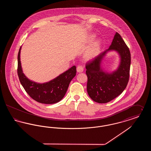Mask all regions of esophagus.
<instances>
[{"instance_id":"1","label":"esophagus","mask_w":151,"mask_h":151,"mask_svg":"<svg viewBox=\"0 0 151 151\" xmlns=\"http://www.w3.org/2000/svg\"><path fill=\"white\" fill-rule=\"evenodd\" d=\"M76 70H77V72L81 73V72H83V71H84V68H83L81 65H78V66L77 67Z\"/></svg>"}]
</instances>
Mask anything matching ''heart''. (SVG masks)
Returning <instances> with one entry per match:
<instances>
[{
  "mask_svg": "<svg viewBox=\"0 0 151 151\" xmlns=\"http://www.w3.org/2000/svg\"><path fill=\"white\" fill-rule=\"evenodd\" d=\"M96 36L93 34L89 36L88 41L91 42L95 38ZM102 47V43L100 40L97 39L89 45L86 50L83 54V58L86 60H92L98 57L100 54L101 51Z\"/></svg>",
  "mask_w": 151,
  "mask_h": 151,
  "instance_id": "1",
  "label": "heart"
}]
</instances>
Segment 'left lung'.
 I'll return each mask as SVG.
<instances>
[{
	"label": "left lung",
	"mask_w": 151,
	"mask_h": 151,
	"mask_svg": "<svg viewBox=\"0 0 151 151\" xmlns=\"http://www.w3.org/2000/svg\"><path fill=\"white\" fill-rule=\"evenodd\" d=\"M110 51H115L119 54L120 63L115 70L108 72L102 68L101 64ZM130 65L129 49L121 35L116 32L109 49L86 64V89L91 99L96 102L104 104L122 93L129 82Z\"/></svg>",
	"instance_id": "obj_1"
}]
</instances>
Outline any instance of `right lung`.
I'll list each match as a JSON object with an SVG mask.
<instances>
[{
	"instance_id": "add662e5",
	"label": "right lung",
	"mask_w": 151,
	"mask_h": 151,
	"mask_svg": "<svg viewBox=\"0 0 151 151\" xmlns=\"http://www.w3.org/2000/svg\"><path fill=\"white\" fill-rule=\"evenodd\" d=\"M22 46L18 53L17 73L22 86L33 100L45 104H52L59 102L65 96L69 84L75 76L76 67L72 66L49 81L38 83L29 80L23 73L20 61Z\"/></svg>"
}]
</instances>
